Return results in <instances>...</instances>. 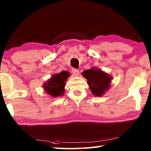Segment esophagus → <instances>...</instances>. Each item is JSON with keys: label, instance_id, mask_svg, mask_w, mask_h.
<instances>
[{"label": "esophagus", "instance_id": "obj_1", "mask_svg": "<svg viewBox=\"0 0 151 151\" xmlns=\"http://www.w3.org/2000/svg\"><path fill=\"white\" fill-rule=\"evenodd\" d=\"M72 73L75 76H77L79 75V70L78 69H76V68H73L72 69Z\"/></svg>", "mask_w": 151, "mask_h": 151}]
</instances>
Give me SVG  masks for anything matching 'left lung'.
Here are the masks:
<instances>
[{
  "instance_id": "left-lung-1",
  "label": "left lung",
  "mask_w": 151,
  "mask_h": 151,
  "mask_svg": "<svg viewBox=\"0 0 151 151\" xmlns=\"http://www.w3.org/2000/svg\"><path fill=\"white\" fill-rule=\"evenodd\" d=\"M82 75L87 79V83L94 96H102L110 88L112 76L101 69L93 67L84 70Z\"/></svg>"
}]
</instances>
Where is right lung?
Here are the masks:
<instances>
[{
  "mask_svg": "<svg viewBox=\"0 0 151 151\" xmlns=\"http://www.w3.org/2000/svg\"><path fill=\"white\" fill-rule=\"evenodd\" d=\"M69 76L70 73L68 71H62L60 73L55 74L43 84V89L52 98L63 96L65 93L66 81Z\"/></svg>",
  "mask_w": 151,
  "mask_h": 151,
  "instance_id": "right-lung-1",
  "label": "right lung"
}]
</instances>
